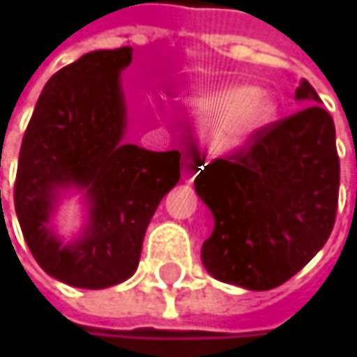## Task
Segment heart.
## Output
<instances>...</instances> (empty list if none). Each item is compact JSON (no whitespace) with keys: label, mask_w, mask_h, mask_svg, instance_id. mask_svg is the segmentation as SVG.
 <instances>
[{"label":"heart","mask_w":357,"mask_h":357,"mask_svg":"<svg viewBox=\"0 0 357 357\" xmlns=\"http://www.w3.org/2000/svg\"><path fill=\"white\" fill-rule=\"evenodd\" d=\"M190 107L204 119H217L213 142L221 149L240 146L273 115V99L250 84L229 82L206 89L190 99Z\"/></svg>","instance_id":"obj_1"}]
</instances>
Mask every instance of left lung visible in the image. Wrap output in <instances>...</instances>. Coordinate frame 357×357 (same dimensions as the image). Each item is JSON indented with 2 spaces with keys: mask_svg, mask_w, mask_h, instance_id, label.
<instances>
[{
  "mask_svg": "<svg viewBox=\"0 0 357 357\" xmlns=\"http://www.w3.org/2000/svg\"><path fill=\"white\" fill-rule=\"evenodd\" d=\"M296 99L308 105L258 128L194 178L196 194L215 217L202 264L223 283L254 291L279 287L333 231L339 200L335 123L308 80L300 82Z\"/></svg>",
  "mask_w": 357,
  "mask_h": 357,
  "instance_id": "left-lung-1",
  "label": "left lung"
}]
</instances>
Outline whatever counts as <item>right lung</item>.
I'll list each match as a JSON object with an SVG mask.
<instances>
[{
    "label": "right lung",
    "mask_w": 357,
    "mask_h": 357,
    "mask_svg": "<svg viewBox=\"0 0 357 357\" xmlns=\"http://www.w3.org/2000/svg\"><path fill=\"white\" fill-rule=\"evenodd\" d=\"M132 47L91 51L45 84L22 138L14 206L38 266L82 289L117 285L138 268L146 227L181 176V153L126 144L119 72ZM84 189L85 234L72 245L48 229L56 194Z\"/></svg>",
    "instance_id": "add662e5"
}]
</instances>
